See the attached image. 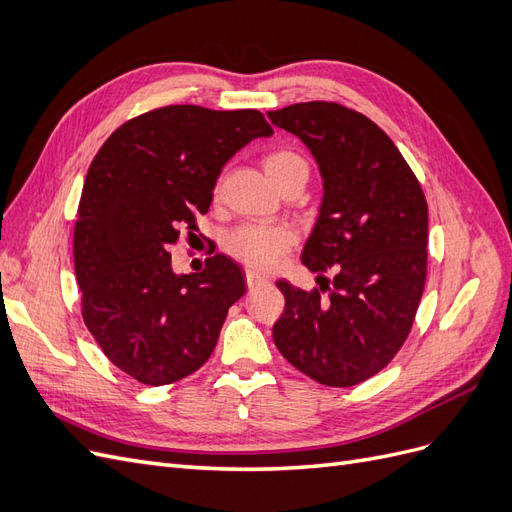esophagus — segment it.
Segmentation results:
<instances>
[{
    "mask_svg": "<svg viewBox=\"0 0 512 512\" xmlns=\"http://www.w3.org/2000/svg\"><path fill=\"white\" fill-rule=\"evenodd\" d=\"M245 284H247V288L254 290V288H258V286H262V284H267V277L256 273V271H247V273H245Z\"/></svg>",
    "mask_w": 512,
    "mask_h": 512,
    "instance_id": "obj_1",
    "label": "esophagus"
}]
</instances>
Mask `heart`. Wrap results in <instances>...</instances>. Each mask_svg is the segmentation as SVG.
I'll return each mask as SVG.
<instances>
[{
	"label": "heart",
	"mask_w": 512,
	"mask_h": 512,
	"mask_svg": "<svg viewBox=\"0 0 512 512\" xmlns=\"http://www.w3.org/2000/svg\"><path fill=\"white\" fill-rule=\"evenodd\" d=\"M267 177L277 185L294 170H307L301 156L292 151H275L262 160ZM294 243V232L282 224H243L226 239L230 256L254 269H273Z\"/></svg>",
	"instance_id": "1"
}]
</instances>
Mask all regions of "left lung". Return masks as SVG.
<instances>
[{"mask_svg":"<svg viewBox=\"0 0 512 512\" xmlns=\"http://www.w3.org/2000/svg\"><path fill=\"white\" fill-rule=\"evenodd\" d=\"M312 151L322 205L301 262L320 288L280 280L273 324L284 359L327 386H354L391 363L412 329L427 277V203L408 162L374 121L335 102L269 111ZM327 291V295H322Z\"/></svg>","mask_w":512,"mask_h":512,"instance_id":"1","label":"left lung"}]
</instances>
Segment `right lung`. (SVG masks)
Wrapping results in <instances>:
<instances>
[{
  "instance_id": "right-lung-1",
  "label": "right lung",
  "mask_w": 512,
  "mask_h": 512,
  "mask_svg": "<svg viewBox=\"0 0 512 512\" xmlns=\"http://www.w3.org/2000/svg\"><path fill=\"white\" fill-rule=\"evenodd\" d=\"M262 113L175 104L123 123L96 153L74 224L83 320L115 367L162 386L211 356L228 307L245 292L224 254L198 273H175L170 247L198 230L224 164L271 136Z\"/></svg>"
}]
</instances>
